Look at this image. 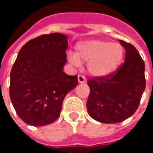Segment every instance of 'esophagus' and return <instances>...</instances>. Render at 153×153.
<instances>
[{
    "mask_svg": "<svg viewBox=\"0 0 153 153\" xmlns=\"http://www.w3.org/2000/svg\"><path fill=\"white\" fill-rule=\"evenodd\" d=\"M78 82L79 83H86V79L83 75H79L78 76Z\"/></svg>",
    "mask_w": 153,
    "mask_h": 153,
    "instance_id": "34e87169",
    "label": "esophagus"
}]
</instances>
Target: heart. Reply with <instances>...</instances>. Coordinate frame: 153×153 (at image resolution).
<instances>
[{
	"instance_id": "1",
	"label": "heart",
	"mask_w": 153,
	"mask_h": 153,
	"mask_svg": "<svg viewBox=\"0 0 153 153\" xmlns=\"http://www.w3.org/2000/svg\"><path fill=\"white\" fill-rule=\"evenodd\" d=\"M124 56V48L120 44L108 41L91 39L80 42L75 47V54L67 55L68 60L74 65L88 64V73L102 78L114 73Z\"/></svg>"
}]
</instances>
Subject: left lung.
<instances>
[{
	"mask_svg": "<svg viewBox=\"0 0 153 153\" xmlns=\"http://www.w3.org/2000/svg\"><path fill=\"white\" fill-rule=\"evenodd\" d=\"M120 43L125 48V60L117 72L88 81V112L105 124L120 123L134 115L146 86L145 65L138 51L124 41Z\"/></svg>",
	"mask_w": 153,
	"mask_h": 153,
	"instance_id": "1",
	"label": "left lung"
}]
</instances>
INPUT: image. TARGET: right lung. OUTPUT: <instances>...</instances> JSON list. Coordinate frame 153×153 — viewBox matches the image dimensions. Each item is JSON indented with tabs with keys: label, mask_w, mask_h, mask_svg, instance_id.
<instances>
[{
	"label": "right lung",
	"mask_w": 153,
	"mask_h": 153,
	"mask_svg": "<svg viewBox=\"0 0 153 153\" xmlns=\"http://www.w3.org/2000/svg\"><path fill=\"white\" fill-rule=\"evenodd\" d=\"M68 37L59 33L28 41L19 51L10 72V97L19 117L32 126L56 121L67 93L78 85L77 75L63 71Z\"/></svg>",
	"instance_id": "obj_1"
}]
</instances>
